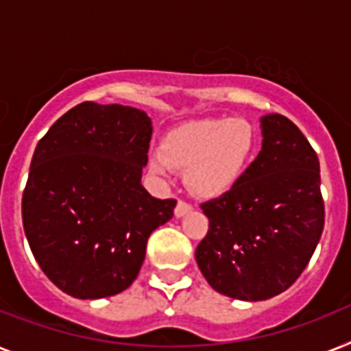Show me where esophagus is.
Returning a JSON list of instances; mask_svg holds the SVG:
<instances>
[{
    "instance_id": "obj_1",
    "label": "esophagus",
    "mask_w": 351,
    "mask_h": 351,
    "mask_svg": "<svg viewBox=\"0 0 351 351\" xmlns=\"http://www.w3.org/2000/svg\"><path fill=\"white\" fill-rule=\"evenodd\" d=\"M191 210H193V207H191L189 204H185V202L178 200V204H176V207H175V216L176 218H184V216L187 215V213H191Z\"/></svg>"
}]
</instances>
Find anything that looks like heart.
<instances>
[{
    "instance_id": "obj_1",
    "label": "heart",
    "mask_w": 351,
    "mask_h": 351,
    "mask_svg": "<svg viewBox=\"0 0 351 351\" xmlns=\"http://www.w3.org/2000/svg\"><path fill=\"white\" fill-rule=\"evenodd\" d=\"M256 128L245 119H198L171 130L162 153L149 155V169L171 176L187 169V184L204 198L227 195L243 178L256 151Z\"/></svg>"
}]
</instances>
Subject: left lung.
Returning a JSON list of instances; mask_svg holds the SVG:
<instances>
[{
	"label": "left lung",
	"instance_id": "1",
	"mask_svg": "<svg viewBox=\"0 0 351 351\" xmlns=\"http://www.w3.org/2000/svg\"><path fill=\"white\" fill-rule=\"evenodd\" d=\"M261 151L227 195L202 205L209 232L196 263L220 294L265 301L289 289L314 254L324 227L315 151L279 113L259 119Z\"/></svg>",
	"mask_w": 351,
	"mask_h": 351
}]
</instances>
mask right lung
Wrapping results in <instances>:
<instances>
[{
	"mask_svg": "<svg viewBox=\"0 0 351 351\" xmlns=\"http://www.w3.org/2000/svg\"><path fill=\"white\" fill-rule=\"evenodd\" d=\"M151 135L144 110L82 102L37 144L23 227L41 270L64 294H121L141 272L151 232L173 218L176 200L142 185Z\"/></svg>",
	"mask_w": 351,
	"mask_h": 351,
	"instance_id": "right-lung-1",
	"label": "right lung"
}]
</instances>
